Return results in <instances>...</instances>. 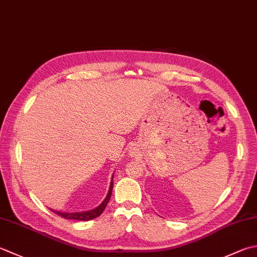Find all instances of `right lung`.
<instances>
[{
  "instance_id": "add662e5",
  "label": "right lung",
  "mask_w": 257,
  "mask_h": 257,
  "mask_svg": "<svg viewBox=\"0 0 257 257\" xmlns=\"http://www.w3.org/2000/svg\"><path fill=\"white\" fill-rule=\"evenodd\" d=\"M112 187H113V182H111L109 187V192L108 195L105 196V198L103 199V202L100 204L97 207L91 209V210H85V212H78V213H62V212H58V210H52L53 213H55L59 216H61L63 218L67 219H75V220H90V219H94L97 218L98 216L102 214V212L107 206L108 202L110 200V197H111L112 194Z\"/></svg>"
}]
</instances>
